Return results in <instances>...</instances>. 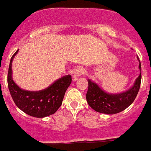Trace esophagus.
<instances>
[{
	"label": "esophagus",
	"instance_id": "1",
	"mask_svg": "<svg viewBox=\"0 0 151 151\" xmlns=\"http://www.w3.org/2000/svg\"><path fill=\"white\" fill-rule=\"evenodd\" d=\"M85 73V70L82 68H77L73 73V81H76L78 77L81 76H83Z\"/></svg>",
	"mask_w": 151,
	"mask_h": 151
}]
</instances>
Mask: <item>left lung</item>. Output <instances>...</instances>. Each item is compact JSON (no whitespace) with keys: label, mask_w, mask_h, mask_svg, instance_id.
<instances>
[{"label":"left lung","mask_w":151,"mask_h":151,"mask_svg":"<svg viewBox=\"0 0 151 151\" xmlns=\"http://www.w3.org/2000/svg\"><path fill=\"white\" fill-rule=\"evenodd\" d=\"M139 69L140 74L136 79L134 84L129 90L120 94H109L103 90L97 83L88 79V90L86 92V101L91 108L100 113L114 114L120 112L128 108L135 100L141 83V63Z\"/></svg>","instance_id":"8db88e82"}]
</instances>
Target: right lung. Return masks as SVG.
<instances>
[{"mask_svg":"<svg viewBox=\"0 0 151 151\" xmlns=\"http://www.w3.org/2000/svg\"><path fill=\"white\" fill-rule=\"evenodd\" d=\"M18 50L14 53L9 67L8 87L17 107L25 114L34 117H45L54 114L61 106L66 90L70 85V75L60 78L46 89L40 91H28L21 89L12 79V62Z\"/></svg>","mask_w":151,"mask_h":151,"instance_id":"obj_1","label":"right lung"}]
</instances>
